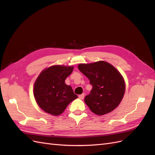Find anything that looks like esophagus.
<instances>
[{
  "label": "esophagus",
  "mask_w": 155,
  "mask_h": 155,
  "mask_svg": "<svg viewBox=\"0 0 155 155\" xmlns=\"http://www.w3.org/2000/svg\"><path fill=\"white\" fill-rule=\"evenodd\" d=\"M78 97H79V99H81V100H83V99H84V94H82L79 95Z\"/></svg>",
  "instance_id": "1"
}]
</instances>
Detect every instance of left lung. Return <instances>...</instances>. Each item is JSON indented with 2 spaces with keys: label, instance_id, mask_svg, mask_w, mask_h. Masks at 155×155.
I'll use <instances>...</instances> for the list:
<instances>
[{
  "label": "left lung",
  "instance_id": "1",
  "mask_svg": "<svg viewBox=\"0 0 155 155\" xmlns=\"http://www.w3.org/2000/svg\"><path fill=\"white\" fill-rule=\"evenodd\" d=\"M78 68L92 86L90 94L84 97L90 109L97 115H104L115 109L125 92V83L120 73L104 61L79 64Z\"/></svg>",
  "mask_w": 155,
  "mask_h": 155
}]
</instances>
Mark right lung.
<instances>
[{
	"instance_id": "add662e5",
	"label": "right lung",
	"mask_w": 155,
	"mask_h": 155,
	"mask_svg": "<svg viewBox=\"0 0 155 155\" xmlns=\"http://www.w3.org/2000/svg\"><path fill=\"white\" fill-rule=\"evenodd\" d=\"M73 67L54 65L42 71L34 85V96L37 104L45 112L54 116L61 114L78 96L65 81Z\"/></svg>"
}]
</instances>
